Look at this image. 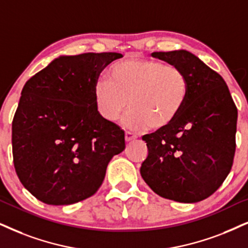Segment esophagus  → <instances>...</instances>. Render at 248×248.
<instances>
[{
    "instance_id": "obj_1",
    "label": "esophagus",
    "mask_w": 248,
    "mask_h": 248,
    "mask_svg": "<svg viewBox=\"0 0 248 248\" xmlns=\"http://www.w3.org/2000/svg\"><path fill=\"white\" fill-rule=\"evenodd\" d=\"M136 139H137L136 135L134 133H130V131H126V134H124V140H126V142H130V140H136Z\"/></svg>"
}]
</instances>
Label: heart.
Segmentation results:
<instances>
[{
	"label": "heart",
	"mask_w": 248,
	"mask_h": 248,
	"mask_svg": "<svg viewBox=\"0 0 248 248\" xmlns=\"http://www.w3.org/2000/svg\"><path fill=\"white\" fill-rule=\"evenodd\" d=\"M190 82L180 67L142 57L118 62L108 71V80L93 86L95 106L108 121L124 120L129 129H164L173 124L186 104Z\"/></svg>",
	"instance_id": "b5f03b06"
}]
</instances>
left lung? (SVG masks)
<instances>
[{"label":"left lung","mask_w":248,"mask_h":248,"mask_svg":"<svg viewBox=\"0 0 248 248\" xmlns=\"http://www.w3.org/2000/svg\"><path fill=\"white\" fill-rule=\"evenodd\" d=\"M180 67L190 82L186 104L173 124L144 135L143 180L162 198L198 202L212 196L233 164L238 112L220 74L186 50L153 52Z\"/></svg>","instance_id":"8db88e82"}]
</instances>
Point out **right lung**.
<instances>
[{
	"label": "right lung",
	"mask_w": 248,
	"mask_h": 248,
	"mask_svg": "<svg viewBox=\"0 0 248 248\" xmlns=\"http://www.w3.org/2000/svg\"><path fill=\"white\" fill-rule=\"evenodd\" d=\"M118 52L61 56L25 83L12 121L21 184L40 202L71 205L97 192L124 133L101 117L93 86Z\"/></svg>",
	"instance_id": "right-lung-1"
}]
</instances>
